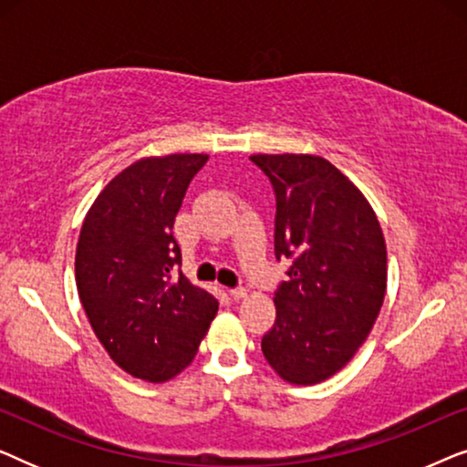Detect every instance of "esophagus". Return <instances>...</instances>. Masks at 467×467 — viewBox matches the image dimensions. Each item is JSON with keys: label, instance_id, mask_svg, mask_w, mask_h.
Returning a JSON list of instances; mask_svg holds the SVG:
<instances>
[{"label": "esophagus", "instance_id": "34e87169", "mask_svg": "<svg viewBox=\"0 0 467 467\" xmlns=\"http://www.w3.org/2000/svg\"><path fill=\"white\" fill-rule=\"evenodd\" d=\"M229 296H232V299H235V302H240V299H244L246 297V289H232L229 291Z\"/></svg>", "mask_w": 467, "mask_h": 467}]
</instances>
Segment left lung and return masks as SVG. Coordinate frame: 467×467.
Instances as JSON below:
<instances>
[{"mask_svg":"<svg viewBox=\"0 0 467 467\" xmlns=\"http://www.w3.org/2000/svg\"><path fill=\"white\" fill-rule=\"evenodd\" d=\"M276 191L274 251L293 264L261 337L274 372L317 385L353 359L387 293V244L366 195L318 155H253Z\"/></svg>","mask_w":467,"mask_h":467,"instance_id":"8db88e82","label":"left lung"}]
</instances>
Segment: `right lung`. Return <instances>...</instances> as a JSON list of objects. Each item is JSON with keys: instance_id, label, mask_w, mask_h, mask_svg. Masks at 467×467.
<instances>
[{"instance_id": "1", "label": "right lung", "mask_w": 467, "mask_h": 467, "mask_svg": "<svg viewBox=\"0 0 467 467\" xmlns=\"http://www.w3.org/2000/svg\"><path fill=\"white\" fill-rule=\"evenodd\" d=\"M208 161L200 152L142 157L101 189L82 221L76 286L110 359L133 379L168 382L193 361L219 302L174 270L171 227Z\"/></svg>"}]
</instances>
